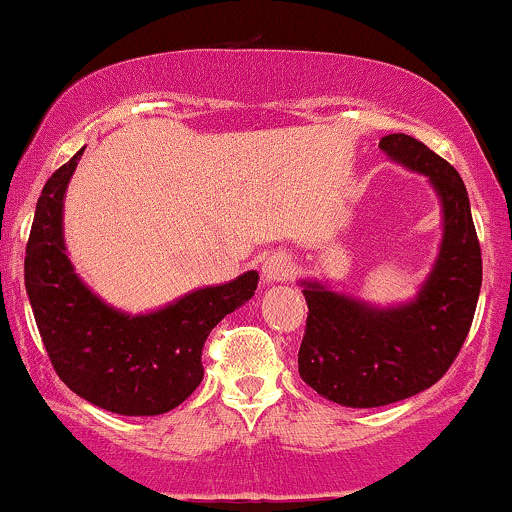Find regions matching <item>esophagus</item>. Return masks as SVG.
Wrapping results in <instances>:
<instances>
[{"label":"esophagus","instance_id":"34e87169","mask_svg":"<svg viewBox=\"0 0 512 512\" xmlns=\"http://www.w3.org/2000/svg\"><path fill=\"white\" fill-rule=\"evenodd\" d=\"M292 270H294V263L290 256H285V254L268 256L266 261H263V268H261L263 282H266V285H275V282H282V280L290 278Z\"/></svg>","mask_w":512,"mask_h":512}]
</instances>
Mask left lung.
I'll return each instance as SVG.
<instances>
[{
  "mask_svg": "<svg viewBox=\"0 0 512 512\" xmlns=\"http://www.w3.org/2000/svg\"><path fill=\"white\" fill-rule=\"evenodd\" d=\"M378 148L429 179L441 201L443 239L417 297L405 304L376 306L328 282L299 280L309 306L299 376L326 400L357 410L434 386L458 357L482 290V249L455 167L407 134H388Z\"/></svg>",
  "mask_w": 512,
  "mask_h": 512,
  "instance_id": "8db88e82",
  "label": "left lung"
}]
</instances>
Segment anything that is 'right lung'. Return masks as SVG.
<instances>
[{
  "instance_id": "obj_1",
  "label": "right lung",
  "mask_w": 512,
  "mask_h": 512,
  "mask_svg": "<svg viewBox=\"0 0 512 512\" xmlns=\"http://www.w3.org/2000/svg\"><path fill=\"white\" fill-rule=\"evenodd\" d=\"M81 148L47 179L26 246V292L57 376L100 410L155 417L174 410L203 381V342L254 297L256 270L198 287L174 302L126 314L98 297L74 270L64 242V196Z\"/></svg>"
}]
</instances>
